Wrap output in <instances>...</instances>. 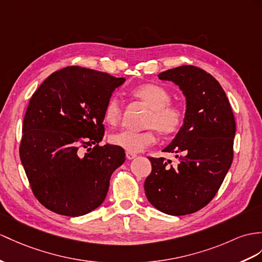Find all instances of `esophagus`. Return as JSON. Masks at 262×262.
I'll list each match as a JSON object with an SVG mask.
<instances>
[{"label": "esophagus", "instance_id": "esophagus-1", "mask_svg": "<svg viewBox=\"0 0 262 262\" xmlns=\"http://www.w3.org/2000/svg\"><path fill=\"white\" fill-rule=\"evenodd\" d=\"M125 155H126V158H127V160H132V159H135V158L137 157V155H136V153H132V152H127V151H126V153H125Z\"/></svg>", "mask_w": 262, "mask_h": 262}]
</instances>
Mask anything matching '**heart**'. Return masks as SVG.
Returning a JSON list of instances; mask_svg holds the SVG:
<instances>
[{"label":"heart","instance_id":"1","mask_svg":"<svg viewBox=\"0 0 262 262\" xmlns=\"http://www.w3.org/2000/svg\"><path fill=\"white\" fill-rule=\"evenodd\" d=\"M132 97L141 101L150 109L146 119V125L152 126L164 137L174 135L181 129L183 124V111L179 106L172 105V97L164 88L146 83L133 89ZM122 116L120 102L117 99L107 101L104 109V121L110 125H116L120 122ZM111 143L124 149L127 152L137 153L144 150L156 142V135L152 130L144 132L121 131L110 137Z\"/></svg>","mask_w":262,"mask_h":262}]
</instances>
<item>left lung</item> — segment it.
Masks as SVG:
<instances>
[{"mask_svg":"<svg viewBox=\"0 0 262 262\" xmlns=\"http://www.w3.org/2000/svg\"><path fill=\"white\" fill-rule=\"evenodd\" d=\"M158 76L179 86L186 114L181 129L163 149L177 153L179 163L173 167L171 160L149 158L152 171L144 181L145 195L163 213L190 214L213 199L231 167L234 117L219 82L203 70L182 66Z\"/></svg>","mask_w":262,"mask_h":262,"instance_id":"obj_1","label":"left lung"}]
</instances>
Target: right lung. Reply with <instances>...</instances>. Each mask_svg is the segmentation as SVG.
<instances>
[{"mask_svg": "<svg viewBox=\"0 0 262 262\" xmlns=\"http://www.w3.org/2000/svg\"><path fill=\"white\" fill-rule=\"evenodd\" d=\"M124 81L68 67L51 74L32 95L20 158L34 195L51 211L80 216L104 201L110 178L125 161V153L118 145H99L104 136L103 113ZM82 147L88 149L85 154Z\"/></svg>", "mask_w": 262, "mask_h": 262, "instance_id": "obj_1", "label": "right lung"}]
</instances>
